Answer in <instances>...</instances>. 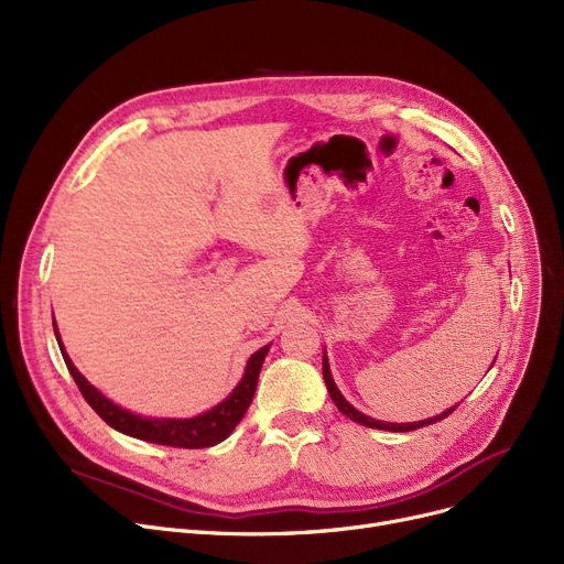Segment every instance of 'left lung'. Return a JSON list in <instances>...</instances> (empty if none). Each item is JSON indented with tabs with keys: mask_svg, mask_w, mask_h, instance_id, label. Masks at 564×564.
I'll list each match as a JSON object with an SVG mask.
<instances>
[{
	"mask_svg": "<svg viewBox=\"0 0 564 564\" xmlns=\"http://www.w3.org/2000/svg\"><path fill=\"white\" fill-rule=\"evenodd\" d=\"M322 377H324V383H327V391H329L332 400L336 402L338 411H340V413H345V416H347L349 421L359 423V425H366V427H375V430H387V432H411V430H419V427H425V425L438 423V421H443L446 416H451V413L457 409V404H455V406L446 409L443 413H438V416L427 419V421H419V423H381V421H375V419H370V416H364V413H361L359 409H354V406L343 398V393L338 391L336 381H334V377H332L329 361H327V354H324V359H322Z\"/></svg>",
	"mask_w": 564,
	"mask_h": 564,
	"instance_id": "1",
	"label": "left lung"
}]
</instances>
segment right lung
I'll list each match as a JSON object with an SVG mask.
<instances>
[{
    "instance_id": "add662e5",
    "label": "right lung",
    "mask_w": 564,
    "mask_h": 564,
    "mask_svg": "<svg viewBox=\"0 0 564 564\" xmlns=\"http://www.w3.org/2000/svg\"><path fill=\"white\" fill-rule=\"evenodd\" d=\"M54 336L79 393L88 404L94 406V411L109 427L123 432L128 436H134L148 443H160V446H171V448H210V446H217L219 441H224L247 413L256 393L262 361L267 357V351H270V345H264L253 354L240 383H237L232 393L224 402H219L215 409L205 411L194 419H145L113 404L96 387H91V383L86 381V377L73 366L70 357L66 354L64 343L56 332V322H54Z\"/></svg>"
}]
</instances>
